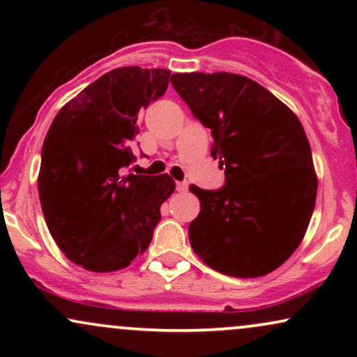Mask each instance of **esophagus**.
<instances>
[{
    "label": "esophagus",
    "mask_w": 357,
    "mask_h": 357,
    "mask_svg": "<svg viewBox=\"0 0 357 357\" xmlns=\"http://www.w3.org/2000/svg\"><path fill=\"white\" fill-rule=\"evenodd\" d=\"M176 188H178V191H186L188 190V183L186 181H181V183H178V186H176Z\"/></svg>",
    "instance_id": "esophagus-1"
}]
</instances>
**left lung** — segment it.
Listing matches in <instances>:
<instances>
[{
  "label": "left lung",
  "instance_id": "left-lung-1",
  "mask_svg": "<svg viewBox=\"0 0 357 357\" xmlns=\"http://www.w3.org/2000/svg\"><path fill=\"white\" fill-rule=\"evenodd\" d=\"M171 84L191 114L211 129L213 159L225 186L190 191L202 203L190 243L225 275H267L304 238L317 178L301 121L260 84L236 73H173Z\"/></svg>",
  "mask_w": 357,
  "mask_h": 357
}]
</instances>
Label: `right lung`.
<instances>
[{"label":"right lung","mask_w":357,"mask_h":357,"mask_svg":"<svg viewBox=\"0 0 357 357\" xmlns=\"http://www.w3.org/2000/svg\"><path fill=\"white\" fill-rule=\"evenodd\" d=\"M171 72L110 70L53 119L42 147L38 195L61 252L90 272L126 268L146 252L173 195L169 174H127L139 110L165 96Z\"/></svg>","instance_id":"1"}]
</instances>
